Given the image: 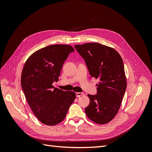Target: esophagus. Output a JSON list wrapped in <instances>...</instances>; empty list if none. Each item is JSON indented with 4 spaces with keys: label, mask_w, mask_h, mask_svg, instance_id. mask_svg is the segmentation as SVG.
<instances>
[{
    "label": "esophagus",
    "mask_w": 152,
    "mask_h": 152,
    "mask_svg": "<svg viewBox=\"0 0 152 152\" xmlns=\"http://www.w3.org/2000/svg\"><path fill=\"white\" fill-rule=\"evenodd\" d=\"M84 93H76V96L77 97H80L81 96H84Z\"/></svg>",
    "instance_id": "obj_1"
}]
</instances>
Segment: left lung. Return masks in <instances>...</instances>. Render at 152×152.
<instances>
[{"instance_id": "left-lung-1", "label": "left lung", "mask_w": 152, "mask_h": 152, "mask_svg": "<svg viewBox=\"0 0 152 152\" xmlns=\"http://www.w3.org/2000/svg\"><path fill=\"white\" fill-rule=\"evenodd\" d=\"M84 59L91 77L99 79L97 94H88L90 103L85 108L87 117L105 124L115 117L127 87L124 66L115 49L99 43L75 45Z\"/></svg>"}]
</instances>
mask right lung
I'll return each mask as SVG.
<instances>
[{
    "instance_id": "1",
    "label": "right lung",
    "mask_w": 152,
    "mask_h": 152,
    "mask_svg": "<svg viewBox=\"0 0 152 152\" xmlns=\"http://www.w3.org/2000/svg\"><path fill=\"white\" fill-rule=\"evenodd\" d=\"M74 50L70 45H48L32 54L23 68L21 84L25 98L38 120L45 125L62 122L76 98L74 92L53 86L58 81L68 54Z\"/></svg>"
}]
</instances>
